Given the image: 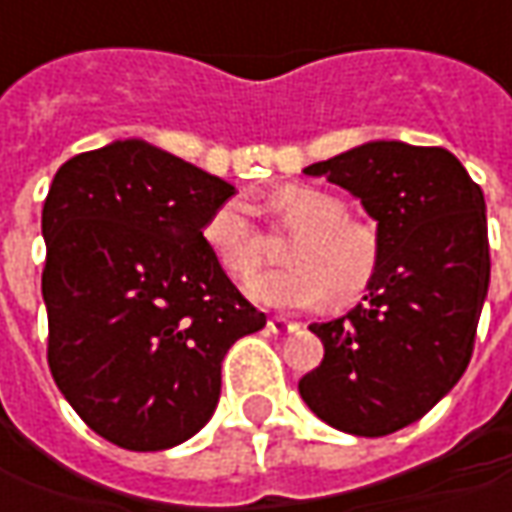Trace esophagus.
Listing matches in <instances>:
<instances>
[{
  "instance_id": "obj_1",
  "label": "esophagus",
  "mask_w": 512,
  "mask_h": 512,
  "mask_svg": "<svg viewBox=\"0 0 512 512\" xmlns=\"http://www.w3.org/2000/svg\"><path fill=\"white\" fill-rule=\"evenodd\" d=\"M297 328H300L297 323L283 320V317H272V320H269V331H272V334H294Z\"/></svg>"
}]
</instances>
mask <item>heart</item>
<instances>
[{
	"mask_svg": "<svg viewBox=\"0 0 512 512\" xmlns=\"http://www.w3.org/2000/svg\"><path fill=\"white\" fill-rule=\"evenodd\" d=\"M269 209L286 232H297L286 249L289 269L257 274L249 280V297L280 311H303L326 303H351L374 283L382 263L377 226L351 218L348 203L320 186H280ZM203 240L221 269L246 280L266 260V238L240 201L221 203L203 226Z\"/></svg>",
	"mask_w": 512,
	"mask_h": 512,
	"instance_id": "obj_1",
	"label": "heart"
}]
</instances>
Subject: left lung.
<instances>
[{"label": "left lung", "instance_id": "left-lung-1", "mask_svg": "<svg viewBox=\"0 0 512 512\" xmlns=\"http://www.w3.org/2000/svg\"><path fill=\"white\" fill-rule=\"evenodd\" d=\"M357 195L382 263L357 309L314 323L323 362L300 397L331 428L385 436L431 411L465 374L490 283L482 186L442 147L371 141L306 167Z\"/></svg>", "mask_w": 512, "mask_h": 512}]
</instances>
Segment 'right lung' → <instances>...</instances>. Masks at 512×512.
<instances>
[{"instance_id": "right-lung-1", "label": "right lung", "mask_w": 512, "mask_h": 512, "mask_svg": "<svg viewBox=\"0 0 512 512\" xmlns=\"http://www.w3.org/2000/svg\"><path fill=\"white\" fill-rule=\"evenodd\" d=\"M235 186L144 141L81 152L42 209L47 365L98 436L167 450L201 431L221 362L266 326L203 240Z\"/></svg>"}]
</instances>
